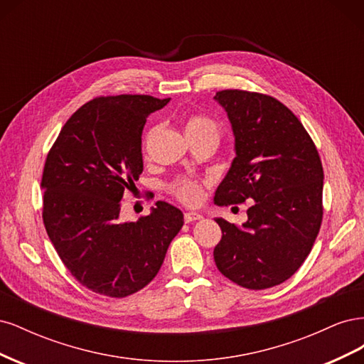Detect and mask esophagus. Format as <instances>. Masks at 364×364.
Instances as JSON below:
<instances>
[{
    "mask_svg": "<svg viewBox=\"0 0 364 364\" xmlns=\"http://www.w3.org/2000/svg\"><path fill=\"white\" fill-rule=\"evenodd\" d=\"M183 218H185V223H193V222H197V220H200L202 215L196 213H186Z\"/></svg>",
    "mask_w": 364,
    "mask_h": 364,
    "instance_id": "obj_1",
    "label": "esophagus"
}]
</instances>
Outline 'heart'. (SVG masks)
<instances>
[{
  "mask_svg": "<svg viewBox=\"0 0 364 364\" xmlns=\"http://www.w3.org/2000/svg\"><path fill=\"white\" fill-rule=\"evenodd\" d=\"M183 132L188 139L206 138L211 136L218 139L220 129L218 124L213 118L200 115V114H190L183 118ZM155 135V130H150L147 135V142ZM168 191L178 199L181 203L186 206H197L205 196L203 183L193 178H179L168 185Z\"/></svg>",
  "mask_w": 364,
  "mask_h": 364,
  "instance_id": "obj_1",
  "label": "heart"
}]
</instances>
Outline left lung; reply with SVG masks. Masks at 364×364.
I'll use <instances>...</instances> for the list:
<instances>
[{"label": "left lung", "instance_id": "1", "mask_svg": "<svg viewBox=\"0 0 364 364\" xmlns=\"http://www.w3.org/2000/svg\"><path fill=\"white\" fill-rule=\"evenodd\" d=\"M232 124V167L214 200L229 206L252 200L243 228L215 218L222 240L217 269L249 290L287 281L302 266L323 218V167L311 136L277 98L243 90L215 94Z\"/></svg>", "mask_w": 364, "mask_h": 364}]
</instances>
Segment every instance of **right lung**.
<instances>
[{
  "instance_id": "right-lung-1",
  "label": "right lung",
  "mask_w": 364,
  "mask_h": 364,
  "mask_svg": "<svg viewBox=\"0 0 364 364\" xmlns=\"http://www.w3.org/2000/svg\"><path fill=\"white\" fill-rule=\"evenodd\" d=\"M168 102L95 97L70 117L47 155L43 225L65 267L98 294L126 297L144 289L183 226L181 209L167 202L138 222H119L123 194L142 173L146 119Z\"/></svg>"
}]
</instances>
